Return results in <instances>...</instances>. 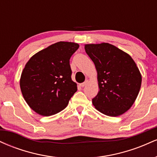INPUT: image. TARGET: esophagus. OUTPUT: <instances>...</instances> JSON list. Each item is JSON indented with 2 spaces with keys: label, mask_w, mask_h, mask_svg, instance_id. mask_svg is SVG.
<instances>
[{
  "label": "esophagus",
  "mask_w": 157,
  "mask_h": 157,
  "mask_svg": "<svg viewBox=\"0 0 157 157\" xmlns=\"http://www.w3.org/2000/svg\"><path fill=\"white\" fill-rule=\"evenodd\" d=\"M88 82H89V81L88 80H86L84 82H82V83H81V84H80V86H81V87H84V86H86V85H87V83H88Z\"/></svg>",
  "instance_id": "1"
}]
</instances>
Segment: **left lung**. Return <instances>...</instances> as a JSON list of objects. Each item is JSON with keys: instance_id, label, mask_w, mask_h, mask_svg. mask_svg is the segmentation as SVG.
<instances>
[{"instance_id": "1", "label": "left lung", "mask_w": 157, "mask_h": 157, "mask_svg": "<svg viewBox=\"0 0 157 157\" xmlns=\"http://www.w3.org/2000/svg\"><path fill=\"white\" fill-rule=\"evenodd\" d=\"M85 50L97 71L98 94L92 99L95 109L117 117L127 111L137 97L142 76L128 54L113 45L87 44Z\"/></svg>"}]
</instances>
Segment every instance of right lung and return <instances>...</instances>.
<instances>
[{
    "label": "right lung",
    "instance_id": "obj_1",
    "mask_svg": "<svg viewBox=\"0 0 157 157\" xmlns=\"http://www.w3.org/2000/svg\"><path fill=\"white\" fill-rule=\"evenodd\" d=\"M79 45L52 44L30 58L21 74L20 86L24 100L36 113L51 116L63 110L77 91L71 80L69 60Z\"/></svg>",
    "mask_w": 157,
    "mask_h": 157
}]
</instances>
